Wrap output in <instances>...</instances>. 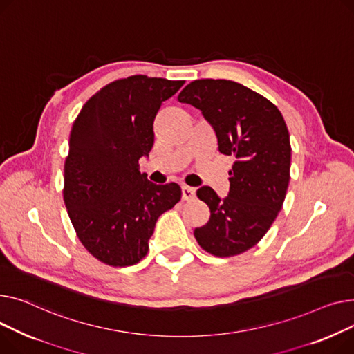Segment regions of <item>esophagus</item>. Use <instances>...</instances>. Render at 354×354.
I'll list each match as a JSON object with an SVG mask.
<instances>
[{"instance_id":"obj_1","label":"esophagus","mask_w":354,"mask_h":354,"mask_svg":"<svg viewBox=\"0 0 354 354\" xmlns=\"http://www.w3.org/2000/svg\"><path fill=\"white\" fill-rule=\"evenodd\" d=\"M196 196V190L193 189V187H187V185H183L181 187V197L183 200H193Z\"/></svg>"}]
</instances>
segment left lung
Instances as JSON below:
<instances>
[{"instance_id":"obj_1","label":"left lung","mask_w":354,"mask_h":354,"mask_svg":"<svg viewBox=\"0 0 354 354\" xmlns=\"http://www.w3.org/2000/svg\"><path fill=\"white\" fill-rule=\"evenodd\" d=\"M177 98L203 113L220 153L234 157L225 198L212 187L197 190L210 220L194 237L216 257L241 254L264 237L286 198L292 160L286 121L272 101L230 80L192 81Z\"/></svg>"}]
</instances>
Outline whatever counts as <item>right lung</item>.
Listing matches in <instances>:
<instances>
[{"instance_id":"right-lung-1","label":"right lung","mask_w":354,"mask_h":354,"mask_svg":"<svg viewBox=\"0 0 354 354\" xmlns=\"http://www.w3.org/2000/svg\"><path fill=\"white\" fill-rule=\"evenodd\" d=\"M183 84L147 75L115 80L73 124L62 197L80 241L104 264L127 267L145 257L157 218L181 198L178 184L149 181L138 160L154 144L161 102Z\"/></svg>"}]
</instances>
